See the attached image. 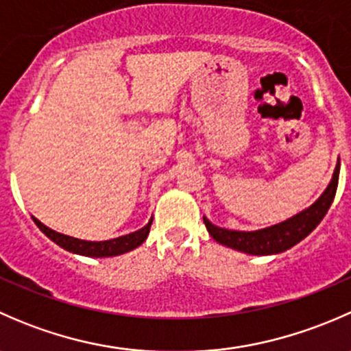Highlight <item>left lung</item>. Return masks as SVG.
<instances>
[{"label": "left lung", "mask_w": 351, "mask_h": 351, "mask_svg": "<svg viewBox=\"0 0 351 351\" xmlns=\"http://www.w3.org/2000/svg\"><path fill=\"white\" fill-rule=\"evenodd\" d=\"M338 176L339 159L335 173H332L331 182H329L323 195L317 198L311 207H307L306 210L299 212V214L287 219L284 222L270 226V228L258 229V231H231V229L214 226L207 217H204L205 228H207L208 234L219 244H224V246L238 250L241 253L256 254V256L284 253V251L295 246L297 243L302 241L304 238H307L317 228V224L323 221L328 208L331 207L332 198L336 195Z\"/></svg>", "instance_id": "8db88e82"}]
</instances>
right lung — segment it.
<instances>
[{
    "label": "right lung",
    "mask_w": 351,
    "mask_h": 351,
    "mask_svg": "<svg viewBox=\"0 0 351 351\" xmlns=\"http://www.w3.org/2000/svg\"><path fill=\"white\" fill-rule=\"evenodd\" d=\"M34 219V222L37 224V228L47 236L51 241L62 247V250L69 251V253L74 254H83V256L90 258H108V256H119V254L127 253V251L136 250L137 246H141L144 241H146L147 234H149L151 224H153V219L144 226L143 229L136 232H130V234L120 236V238L108 239V241H84V239L73 238V236L61 234V232L54 231V229L47 228V226L42 224L38 219Z\"/></svg>",
    "instance_id": "right-lung-1"
}]
</instances>
